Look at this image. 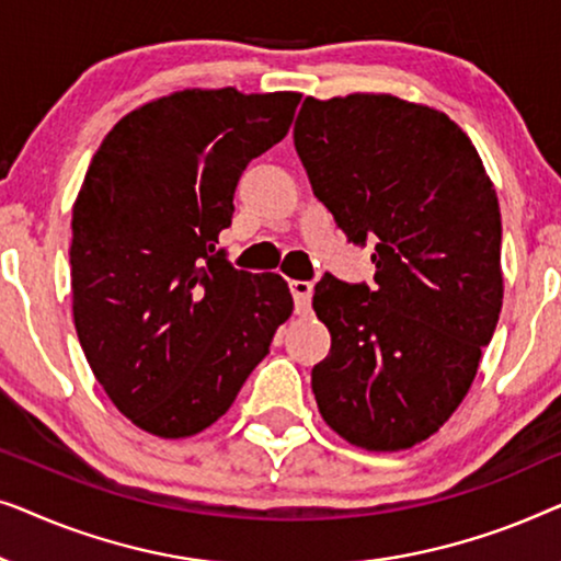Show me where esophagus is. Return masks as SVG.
Listing matches in <instances>:
<instances>
[{"mask_svg": "<svg viewBox=\"0 0 561 561\" xmlns=\"http://www.w3.org/2000/svg\"><path fill=\"white\" fill-rule=\"evenodd\" d=\"M290 294H294L298 313L309 311L311 296H313V283L311 280H290Z\"/></svg>", "mask_w": 561, "mask_h": 561, "instance_id": "1", "label": "esophagus"}]
</instances>
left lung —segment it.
Listing matches in <instances>:
<instances>
[{"mask_svg":"<svg viewBox=\"0 0 561 561\" xmlns=\"http://www.w3.org/2000/svg\"><path fill=\"white\" fill-rule=\"evenodd\" d=\"M294 142L350 242L375 244V286L324 275L313 311L321 419L367 451L424 442L470 390L503 306L501 206L447 114L390 94L306 96Z\"/></svg>","mask_w":561,"mask_h":561,"instance_id":"left-lung-1","label":"left lung"}]
</instances>
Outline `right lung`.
<instances>
[{"label": "right lung", "instance_id": "add662e5", "mask_svg": "<svg viewBox=\"0 0 561 561\" xmlns=\"http://www.w3.org/2000/svg\"><path fill=\"white\" fill-rule=\"evenodd\" d=\"M298 102L183 89L125 114L91 158L71 219L73 324L142 432L183 439L225 416L294 311L278 273L234 271L217 244L242 171Z\"/></svg>", "mask_w": 561, "mask_h": 561}]
</instances>
